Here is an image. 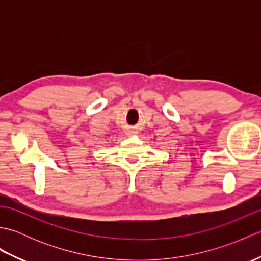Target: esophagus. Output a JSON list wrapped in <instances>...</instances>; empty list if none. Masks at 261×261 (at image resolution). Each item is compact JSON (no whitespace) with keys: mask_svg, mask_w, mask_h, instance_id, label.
I'll use <instances>...</instances> for the list:
<instances>
[{"mask_svg":"<svg viewBox=\"0 0 261 261\" xmlns=\"http://www.w3.org/2000/svg\"><path fill=\"white\" fill-rule=\"evenodd\" d=\"M132 134H134V131H131V130H130V131H127V134H126V135H132Z\"/></svg>","mask_w":261,"mask_h":261,"instance_id":"1","label":"esophagus"}]
</instances>
